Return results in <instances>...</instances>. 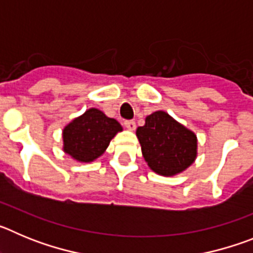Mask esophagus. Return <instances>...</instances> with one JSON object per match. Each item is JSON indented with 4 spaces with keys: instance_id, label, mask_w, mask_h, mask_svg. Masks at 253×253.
<instances>
[{
    "instance_id": "1",
    "label": "esophagus",
    "mask_w": 253,
    "mask_h": 253,
    "mask_svg": "<svg viewBox=\"0 0 253 253\" xmlns=\"http://www.w3.org/2000/svg\"><path fill=\"white\" fill-rule=\"evenodd\" d=\"M124 125L125 128H128L129 130H134V129H135V122H134V120H125Z\"/></svg>"
}]
</instances>
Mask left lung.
<instances>
[{
    "label": "left lung",
    "mask_w": 253,
    "mask_h": 253,
    "mask_svg": "<svg viewBox=\"0 0 253 253\" xmlns=\"http://www.w3.org/2000/svg\"><path fill=\"white\" fill-rule=\"evenodd\" d=\"M137 137L149 169L161 176H175L191 166L198 154V139L165 111H156L138 126Z\"/></svg>",
    "instance_id": "obj_1"
}]
</instances>
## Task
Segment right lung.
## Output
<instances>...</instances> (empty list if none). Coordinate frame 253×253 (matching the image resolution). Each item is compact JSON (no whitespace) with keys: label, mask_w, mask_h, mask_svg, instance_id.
I'll return each instance as SVG.
<instances>
[{"label":"right lung","mask_w":253,"mask_h":253,"mask_svg":"<svg viewBox=\"0 0 253 253\" xmlns=\"http://www.w3.org/2000/svg\"><path fill=\"white\" fill-rule=\"evenodd\" d=\"M123 128L113 118L91 107L63 129V151L78 162H92Z\"/></svg>","instance_id":"1"}]
</instances>
